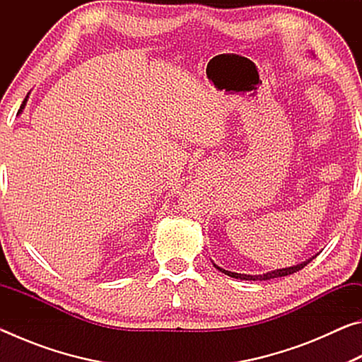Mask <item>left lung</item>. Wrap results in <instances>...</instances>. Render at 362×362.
Here are the masks:
<instances>
[{"label":"left lung","instance_id":"obj_1","mask_svg":"<svg viewBox=\"0 0 362 362\" xmlns=\"http://www.w3.org/2000/svg\"><path fill=\"white\" fill-rule=\"evenodd\" d=\"M315 259V257H313ZM313 259H308L305 260L302 263H298V265H293V267H289V268H281V269H273V272H268L265 274H241V273H233V272H228V269H223L217 267L216 263H214V267H216L217 269H220V272L228 274V276L235 278V279H246V281H268V279H273V278H281V276H287V274H292V273H297L298 269H302L303 267L308 265V263L313 260Z\"/></svg>","mask_w":362,"mask_h":362}]
</instances>
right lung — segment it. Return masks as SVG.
Segmentation results:
<instances>
[{
    "label": "right lung",
    "instance_id": "1",
    "mask_svg": "<svg viewBox=\"0 0 362 362\" xmlns=\"http://www.w3.org/2000/svg\"><path fill=\"white\" fill-rule=\"evenodd\" d=\"M27 99H28V95L25 97V99H23V102H22V105H21V108H19V112H17V115H21L22 113V110L25 108V103H27Z\"/></svg>",
    "mask_w": 362,
    "mask_h": 362
}]
</instances>
